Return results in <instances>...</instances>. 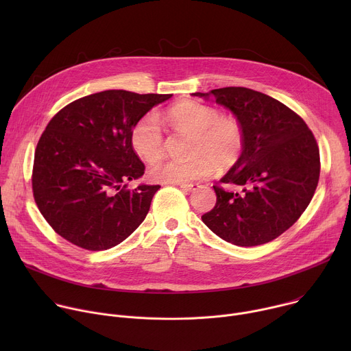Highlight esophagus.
I'll return each mask as SVG.
<instances>
[{"instance_id": "esophagus-1", "label": "esophagus", "mask_w": 351, "mask_h": 351, "mask_svg": "<svg viewBox=\"0 0 351 351\" xmlns=\"http://www.w3.org/2000/svg\"><path fill=\"white\" fill-rule=\"evenodd\" d=\"M176 186H180L186 191H194L195 189L199 187L197 183H176Z\"/></svg>"}]
</instances>
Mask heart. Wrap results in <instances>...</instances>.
<instances>
[{"mask_svg":"<svg viewBox=\"0 0 351 351\" xmlns=\"http://www.w3.org/2000/svg\"><path fill=\"white\" fill-rule=\"evenodd\" d=\"M169 123L194 134L189 161L164 160L149 169V176L160 183H187L210 176L219 167L232 164L241 149L243 136L239 123L232 118L219 117L218 111L194 101L173 106L167 115ZM136 154L153 162L164 154V133L160 118L147 114L133 128L130 136Z\"/></svg>","mask_w":351,"mask_h":351,"instance_id":"1","label":"heart"}]
</instances>
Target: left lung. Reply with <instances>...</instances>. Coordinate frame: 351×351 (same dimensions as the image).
I'll use <instances>...</instances> for the list:
<instances>
[{
    "mask_svg": "<svg viewBox=\"0 0 351 351\" xmlns=\"http://www.w3.org/2000/svg\"><path fill=\"white\" fill-rule=\"evenodd\" d=\"M191 95L229 110L237 119L243 148L236 164L214 186L215 207L202 217L234 245L268 243L287 230L308 207L319 180V149L313 132L278 99L245 87Z\"/></svg>",
    "mask_w": 351,
    "mask_h": 351,
    "instance_id": "left-lung-1",
    "label": "left lung"
}]
</instances>
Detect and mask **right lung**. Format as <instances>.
<instances>
[{
	"label": "right lung",
	"mask_w": 351,
	"mask_h": 351,
	"mask_svg": "<svg viewBox=\"0 0 351 351\" xmlns=\"http://www.w3.org/2000/svg\"><path fill=\"white\" fill-rule=\"evenodd\" d=\"M171 97L106 90L76 99L49 121L37 143L32 186L40 213L60 236L101 252L144 221L160 184L128 189L144 173L130 136Z\"/></svg>",
	"instance_id": "obj_1"
}]
</instances>
